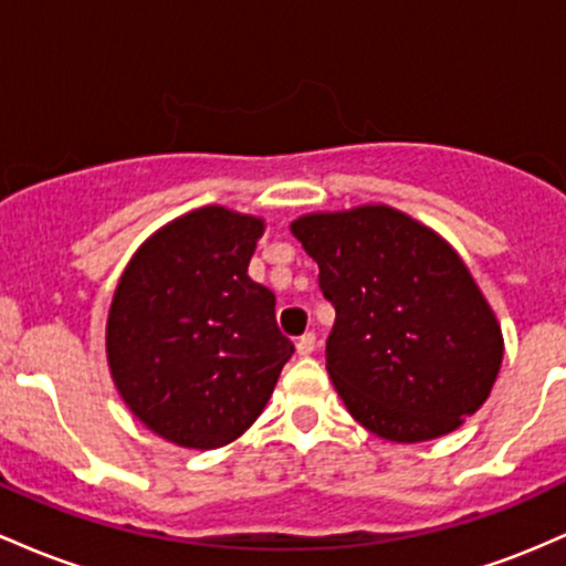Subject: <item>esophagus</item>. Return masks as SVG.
<instances>
[{
    "label": "esophagus",
    "mask_w": 566,
    "mask_h": 566,
    "mask_svg": "<svg viewBox=\"0 0 566 566\" xmlns=\"http://www.w3.org/2000/svg\"><path fill=\"white\" fill-rule=\"evenodd\" d=\"M313 350H315V334L300 336V342H296V353L304 358V355H313Z\"/></svg>",
    "instance_id": "obj_1"
}]
</instances>
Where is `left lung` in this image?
Masks as SVG:
<instances>
[{"label": "left lung", "instance_id": "1", "mask_svg": "<svg viewBox=\"0 0 566 566\" xmlns=\"http://www.w3.org/2000/svg\"><path fill=\"white\" fill-rule=\"evenodd\" d=\"M291 234L336 310L326 368L355 422L385 441L420 443L484 406L503 332L441 234L382 202L304 213Z\"/></svg>", "mask_w": 566, "mask_h": 566}]
</instances>
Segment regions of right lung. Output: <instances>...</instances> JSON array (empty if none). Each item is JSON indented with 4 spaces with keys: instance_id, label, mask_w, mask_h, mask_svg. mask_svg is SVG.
Instances as JSON below:
<instances>
[{
    "instance_id": "add662e5",
    "label": "right lung",
    "mask_w": 566,
    "mask_h": 566,
    "mask_svg": "<svg viewBox=\"0 0 566 566\" xmlns=\"http://www.w3.org/2000/svg\"><path fill=\"white\" fill-rule=\"evenodd\" d=\"M262 216L202 206L133 253L106 317L119 398L184 449L232 443L262 415L294 353L275 294L249 277Z\"/></svg>"
}]
</instances>
